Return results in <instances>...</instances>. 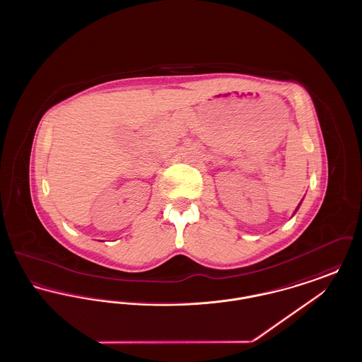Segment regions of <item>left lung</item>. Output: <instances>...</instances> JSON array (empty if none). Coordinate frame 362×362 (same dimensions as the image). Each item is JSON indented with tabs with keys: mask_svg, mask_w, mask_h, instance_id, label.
I'll return each instance as SVG.
<instances>
[{
	"mask_svg": "<svg viewBox=\"0 0 362 362\" xmlns=\"http://www.w3.org/2000/svg\"><path fill=\"white\" fill-rule=\"evenodd\" d=\"M300 205H301V202H300V204H298V206H297V209H296V210H294V213H293V214H296V211H297V210H298V207H300Z\"/></svg>",
	"mask_w": 362,
	"mask_h": 362,
	"instance_id": "obj_1",
	"label": "left lung"
}]
</instances>
